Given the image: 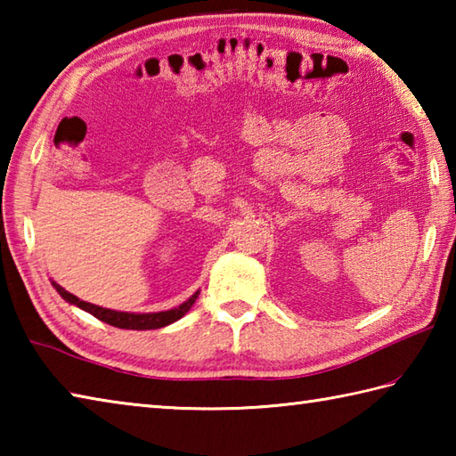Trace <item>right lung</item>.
Listing matches in <instances>:
<instances>
[{"label": "right lung", "instance_id": "1", "mask_svg": "<svg viewBox=\"0 0 456 456\" xmlns=\"http://www.w3.org/2000/svg\"><path fill=\"white\" fill-rule=\"evenodd\" d=\"M53 287L57 289V292L69 302V305L83 308L88 312V314H93L94 318L102 320V322L110 324L114 328H122V330H156V328H164L167 324H172V322H175V320H180L185 312L193 306V302L200 294V292H195L190 300H185L183 305H180L177 308H172V310L151 312V314H132V312H118V310L94 306V305H91V302L77 298L75 294L67 292L65 289L59 287V284H55V282H53Z\"/></svg>", "mask_w": 456, "mask_h": 456}]
</instances>
